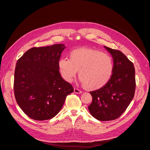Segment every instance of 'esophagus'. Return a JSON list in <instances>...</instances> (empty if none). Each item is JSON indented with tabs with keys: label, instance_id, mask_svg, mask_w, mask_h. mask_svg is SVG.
Returning <instances> with one entry per match:
<instances>
[{
	"label": "esophagus",
	"instance_id": "obj_1",
	"mask_svg": "<svg viewBox=\"0 0 150 150\" xmlns=\"http://www.w3.org/2000/svg\"><path fill=\"white\" fill-rule=\"evenodd\" d=\"M74 92L76 94H81V93H82V91H80L79 89H77V88H74Z\"/></svg>",
	"mask_w": 150,
	"mask_h": 150
}]
</instances>
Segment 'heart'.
<instances>
[{"instance_id": "b5f03b06", "label": "heart", "mask_w": 150, "mask_h": 150, "mask_svg": "<svg viewBox=\"0 0 150 150\" xmlns=\"http://www.w3.org/2000/svg\"><path fill=\"white\" fill-rule=\"evenodd\" d=\"M58 66L62 78L67 83L73 81L79 70L80 81L89 90L98 89L105 85L113 70V62L110 56L88 47L72 51L70 59L61 58Z\"/></svg>"}]
</instances>
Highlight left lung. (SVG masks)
<instances>
[{
  "mask_svg": "<svg viewBox=\"0 0 150 150\" xmlns=\"http://www.w3.org/2000/svg\"><path fill=\"white\" fill-rule=\"evenodd\" d=\"M113 59L111 78L100 89L91 91L93 101L88 110L99 121L117 119L133 100L135 88V69L125 54L118 50L104 46Z\"/></svg>",
  "mask_w": 150,
  "mask_h": 150,
  "instance_id": "left-lung-1",
  "label": "left lung"
}]
</instances>
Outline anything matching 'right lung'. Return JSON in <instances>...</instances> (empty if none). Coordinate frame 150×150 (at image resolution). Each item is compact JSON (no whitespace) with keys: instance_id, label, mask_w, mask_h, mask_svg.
Instances as JSON below:
<instances>
[{"instance_id":"right-lung-1","label":"right lung","mask_w":150,"mask_h":150,"mask_svg":"<svg viewBox=\"0 0 150 150\" xmlns=\"http://www.w3.org/2000/svg\"><path fill=\"white\" fill-rule=\"evenodd\" d=\"M64 44L33 47L16 63L13 89L16 101L31 119H51L62 109L73 87L63 79L58 62Z\"/></svg>"}]
</instances>
